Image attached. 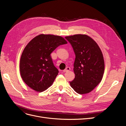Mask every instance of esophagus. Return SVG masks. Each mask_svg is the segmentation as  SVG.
Wrapping results in <instances>:
<instances>
[{"label": "esophagus", "mask_w": 126, "mask_h": 126, "mask_svg": "<svg viewBox=\"0 0 126 126\" xmlns=\"http://www.w3.org/2000/svg\"><path fill=\"white\" fill-rule=\"evenodd\" d=\"M70 70V67H67V68H66L65 69L63 70V72H68V71H69Z\"/></svg>", "instance_id": "34e87169"}]
</instances>
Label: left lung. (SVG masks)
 Masks as SVG:
<instances>
[{
    "label": "left lung",
    "instance_id": "obj_1",
    "mask_svg": "<svg viewBox=\"0 0 126 126\" xmlns=\"http://www.w3.org/2000/svg\"><path fill=\"white\" fill-rule=\"evenodd\" d=\"M76 55L74 64L75 78L70 85L76 93L86 94L99 83L105 70V62L100 47L87 35L77 34L65 37Z\"/></svg>",
    "mask_w": 126,
    "mask_h": 126
}]
</instances>
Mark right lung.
<instances>
[{
    "instance_id": "add662e5",
    "label": "right lung",
    "mask_w": 126,
    "mask_h": 126,
    "mask_svg": "<svg viewBox=\"0 0 126 126\" xmlns=\"http://www.w3.org/2000/svg\"><path fill=\"white\" fill-rule=\"evenodd\" d=\"M67 44L63 37L40 34L26 45L21 56L20 76L26 84L38 92L50 87L58 74L50 54L59 46Z\"/></svg>"
}]
</instances>
